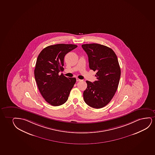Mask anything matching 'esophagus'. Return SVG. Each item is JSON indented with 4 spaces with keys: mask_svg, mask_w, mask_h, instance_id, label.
<instances>
[{
    "mask_svg": "<svg viewBox=\"0 0 155 155\" xmlns=\"http://www.w3.org/2000/svg\"><path fill=\"white\" fill-rule=\"evenodd\" d=\"M82 81V80H80V79H79V78H77V82H79V81Z\"/></svg>",
    "mask_w": 155,
    "mask_h": 155,
    "instance_id": "1",
    "label": "esophagus"
}]
</instances>
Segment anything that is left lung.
Wrapping results in <instances>:
<instances>
[{"label": "left lung", "instance_id": "1", "mask_svg": "<svg viewBox=\"0 0 155 155\" xmlns=\"http://www.w3.org/2000/svg\"><path fill=\"white\" fill-rule=\"evenodd\" d=\"M88 55L89 67L96 71L97 81H86L87 88L83 92L86 104L95 108L107 105L115 94L120 77V68L114 51L97 43L82 45Z\"/></svg>", "mask_w": 155, "mask_h": 155}]
</instances>
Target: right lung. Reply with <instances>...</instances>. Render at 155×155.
Instances as JSON below:
<instances>
[{"mask_svg": "<svg viewBox=\"0 0 155 155\" xmlns=\"http://www.w3.org/2000/svg\"><path fill=\"white\" fill-rule=\"evenodd\" d=\"M77 47L72 44L49 45L38 57L34 71L35 81L42 97L52 106L67 102L76 82L75 78H67L59 73L63 69L65 55Z\"/></svg>", "mask_w": 155, "mask_h": 155, "instance_id": "1", "label": "right lung"}]
</instances>
